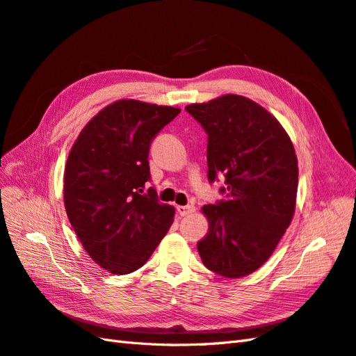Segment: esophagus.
Listing matches in <instances>:
<instances>
[{
    "instance_id": "34e87169",
    "label": "esophagus",
    "mask_w": 356,
    "mask_h": 356,
    "mask_svg": "<svg viewBox=\"0 0 356 356\" xmlns=\"http://www.w3.org/2000/svg\"><path fill=\"white\" fill-rule=\"evenodd\" d=\"M177 211L180 216H188V215H192V213L195 211V207L194 206H177Z\"/></svg>"
}]
</instances>
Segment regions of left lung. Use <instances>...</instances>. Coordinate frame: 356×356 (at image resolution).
<instances>
[{"instance_id": "1", "label": "left lung", "mask_w": 356, "mask_h": 356, "mask_svg": "<svg viewBox=\"0 0 356 356\" xmlns=\"http://www.w3.org/2000/svg\"><path fill=\"white\" fill-rule=\"evenodd\" d=\"M186 111L209 136V180L225 179L227 198L201 209L209 220L197 245L201 261L223 277L248 276L271 257L296 211V149L279 120L246 97L222 95Z\"/></svg>"}]
</instances>
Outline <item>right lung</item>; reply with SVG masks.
Listing matches in <instances>:
<instances>
[{
  "label": "right lung",
  "instance_id": "right-lung-1",
  "mask_svg": "<svg viewBox=\"0 0 356 356\" xmlns=\"http://www.w3.org/2000/svg\"><path fill=\"white\" fill-rule=\"evenodd\" d=\"M180 108L119 99L90 119L64 172L67 216L88 255L113 274L143 267L175 220L149 188V149Z\"/></svg>",
  "mask_w": 356,
  "mask_h": 356
}]
</instances>
